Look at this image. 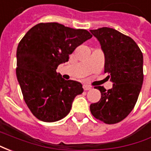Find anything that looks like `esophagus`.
Here are the masks:
<instances>
[{
  "label": "esophagus",
  "instance_id": "1",
  "mask_svg": "<svg viewBox=\"0 0 151 151\" xmlns=\"http://www.w3.org/2000/svg\"><path fill=\"white\" fill-rule=\"evenodd\" d=\"M83 89H84L85 91H88L90 89H91V86L89 85H86V84H84V85H83Z\"/></svg>",
  "mask_w": 151,
  "mask_h": 151
}]
</instances>
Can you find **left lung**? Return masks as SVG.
I'll return each mask as SVG.
<instances>
[{"mask_svg": "<svg viewBox=\"0 0 151 151\" xmlns=\"http://www.w3.org/2000/svg\"><path fill=\"white\" fill-rule=\"evenodd\" d=\"M104 53V73L113 83L112 88L95 86L101 92L100 100L90 106L94 116L105 124L123 120L136 104L143 83V55L132 38L109 27L91 30Z\"/></svg>", "mask_w": 151, "mask_h": 151, "instance_id": "8db88e82", "label": "left lung"}]
</instances>
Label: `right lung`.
<instances>
[{
  "label": "right lung",
  "mask_w": 151,
  "mask_h": 151,
  "mask_svg": "<svg viewBox=\"0 0 151 151\" xmlns=\"http://www.w3.org/2000/svg\"><path fill=\"white\" fill-rule=\"evenodd\" d=\"M91 37L86 30L42 22L30 29L19 42L17 78L25 103L37 119L55 122L69 113L74 98L83 92L82 85L65 80L56 69Z\"/></svg>",
  "instance_id": "obj_1"
}]
</instances>
